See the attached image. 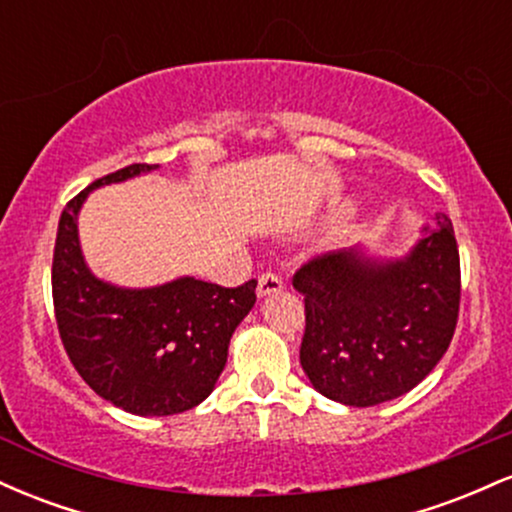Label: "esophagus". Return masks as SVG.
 Segmentation results:
<instances>
[{"label":"esophagus","mask_w":512,"mask_h":512,"mask_svg":"<svg viewBox=\"0 0 512 512\" xmlns=\"http://www.w3.org/2000/svg\"><path fill=\"white\" fill-rule=\"evenodd\" d=\"M279 291H284V281H281L279 276L272 272L260 276V281H257V296L267 298V296H272V293H279Z\"/></svg>","instance_id":"esophagus-1"}]
</instances>
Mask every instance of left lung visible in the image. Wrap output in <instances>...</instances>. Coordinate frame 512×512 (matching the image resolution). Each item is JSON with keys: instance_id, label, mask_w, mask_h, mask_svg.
Returning a JSON list of instances; mask_svg holds the SVG:
<instances>
[{"instance_id": "left-lung-1", "label": "left lung", "mask_w": 512, "mask_h": 512, "mask_svg": "<svg viewBox=\"0 0 512 512\" xmlns=\"http://www.w3.org/2000/svg\"><path fill=\"white\" fill-rule=\"evenodd\" d=\"M301 366L320 395L375 407L414 390L448 351L460 313V252L452 221L436 214L407 255L361 248L303 264Z\"/></svg>"}]
</instances>
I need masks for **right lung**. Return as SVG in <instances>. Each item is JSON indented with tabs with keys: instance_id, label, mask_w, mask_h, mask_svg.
<instances>
[{
	"instance_id": "1",
	"label": "right lung",
	"mask_w": 512,
	"mask_h": 512,
	"mask_svg": "<svg viewBox=\"0 0 512 512\" xmlns=\"http://www.w3.org/2000/svg\"><path fill=\"white\" fill-rule=\"evenodd\" d=\"M158 166L134 163L79 192L60 216L52 301L69 361L96 395L137 416L197 407L214 390L233 332L250 313L257 281L238 289L180 276L149 289L98 279L79 245V211L93 190Z\"/></svg>"
}]
</instances>
